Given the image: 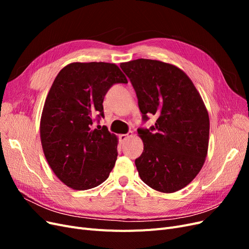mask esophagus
<instances>
[{"label":"esophagus","mask_w":249,"mask_h":249,"mask_svg":"<svg viewBox=\"0 0 249 249\" xmlns=\"http://www.w3.org/2000/svg\"><path fill=\"white\" fill-rule=\"evenodd\" d=\"M132 136H133V132H129L127 134L119 135V139H120V141H122V142H124L126 139H129Z\"/></svg>","instance_id":"34e87169"}]
</instances>
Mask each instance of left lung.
I'll list each match as a JSON object with an SVG mask.
<instances>
[{
    "label": "left lung",
    "instance_id": "1",
    "mask_svg": "<svg viewBox=\"0 0 249 249\" xmlns=\"http://www.w3.org/2000/svg\"><path fill=\"white\" fill-rule=\"evenodd\" d=\"M136 91L143 119L157 117L149 130H138L143 153L135 160L140 178L163 193L183 189L198 175L209 147V113L199 92L178 66L159 60L120 63Z\"/></svg>",
    "mask_w": 249,
    "mask_h": 249
}]
</instances>
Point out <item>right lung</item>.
<instances>
[{
	"mask_svg": "<svg viewBox=\"0 0 249 249\" xmlns=\"http://www.w3.org/2000/svg\"><path fill=\"white\" fill-rule=\"evenodd\" d=\"M115 83H127L114 63L73 62L59 71L44 102L40 140L51 169L63 184L87 190L106 180L117 159L118 139L107 126L103 102Z\"/></svg>",
	"mask_w": 249,
	"mask_h": 249,
	"instance_id": "obj_1",
	"label": "right lung"
}]
</instances>
